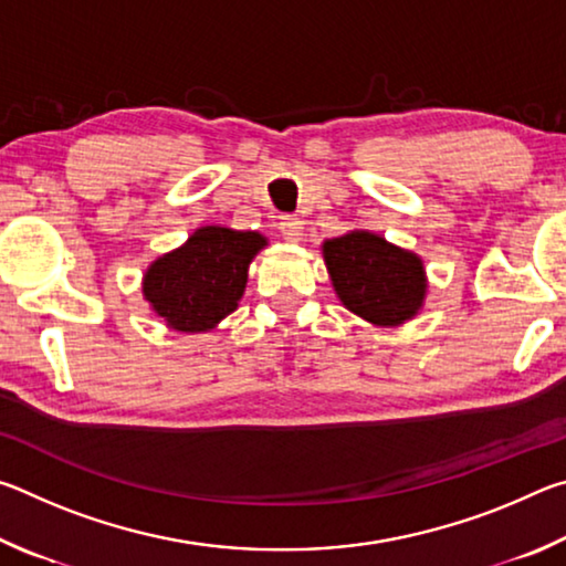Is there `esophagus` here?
I'll return each instance as SVG.
<instances>
[{
    "instance_id": "34e87169",
    "label": "esophagus",
    "mask_w": 566,
    "mask_h": 566,
    "mask_svg": "<svg viewBox=\"0 0 566 566\" xmlns=\"http://www.w3.org/2000/svg\"><path fill=\"white\" fill-rule=\"evenodd\" d=\"M280 232L284 237V242H300L304 234V227L296 217H282L280 219Z\"/></svg>"
}]
</instances>
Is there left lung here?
<instances>
[{
	"label": "left lung",
	"instance_id": "left-lung-1",
	"mask_svg": "<svg viewBox=\"0 0 566 566\" xmlns=\"http://www.w3.org/2000/svg\"><path fill=\"white\" fill-rule=\"evenodd\" d=\"M322 256L339 302L375 327H399L424 306L429 286L424 262L381 234L352 229L327 239Z\"/></svg>",
	"mask_w": 566,
	"mask_h": 566
}]
</instances>
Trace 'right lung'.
<instances>
[{
	"mask_svg": "<svg viewBox=\"0 0 566 566\" xmlns=\"http://www.w3.org/2000/svg\"><path fill=\"white\" fill-rule=\"evenodd\" d=\"M266 247L260 232L199 227L181 247L157 256L142 276V294L169 329H214L242 300L249 264Z\"/></svg>",
	"mask_w": 566,
	"mask_h": 566,
	"instance_id": "1",
	"label": "right lung"
}]
</instances>
